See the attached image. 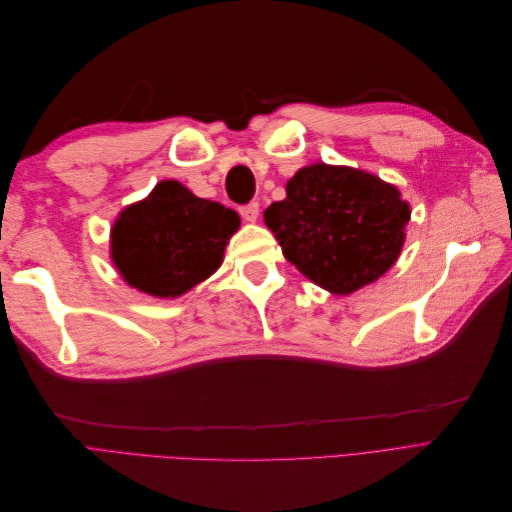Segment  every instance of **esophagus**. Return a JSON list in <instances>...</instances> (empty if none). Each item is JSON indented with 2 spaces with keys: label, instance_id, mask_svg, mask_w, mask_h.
Instances as JSON below:
<instances>
[{
  "label": "esophagus",
  "instance_id": "obj_1",
  "mask_svg": "<svg viewBox=\"0 0 512 512\" xmlns=\"http://www.w3.org/2000/svg\"><path fill=\"white\" fill-rule=\"evenodd\" d=\"M239 213H241V218L245 222H256L258 220V213H260L258 203H247V205L239 207Z\"/></svg>",
  "mask_w": 512,
  "mask_h": 512
}]
</instances>
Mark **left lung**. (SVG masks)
<instances>
[{
	"label": "left lung",
	"instance_id": "8db88e82",
	"mask_svg": "<svg viewBox=\"0 0 512 512\" xmlns=\"http://www.w3.org/2000/svg\"><path fill=\"white\" fill-rule=\"evenodd\" d=\"M408 220L410 207L393 185L329 164L301 168L286 198L265 211L286 260L335 294L359 290L393 267Z\"/></svg>",
	"mask_w": 512,
	"mask_h": 512
}]
</instances>
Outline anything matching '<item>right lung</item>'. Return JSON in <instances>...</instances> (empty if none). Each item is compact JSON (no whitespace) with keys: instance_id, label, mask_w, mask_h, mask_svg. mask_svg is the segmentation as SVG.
Here are the masks:
<instances>
[{"instance_id":"obj_1","label":"right lung","mask_w":512,"mask_h":512,"mask_svg":"<svg viewBox=\"0 0 512 512\" xmlns=\"http://www.w3.org/2000/svg\"><path fill=\"white\" fill-rule=\"evenodd\" d=\"M239 224L237 211L198 198L177 181H162L141 203L121 211L111 256L130 286L173 299L222 265Z\"/></svg>"}]
</instances>
